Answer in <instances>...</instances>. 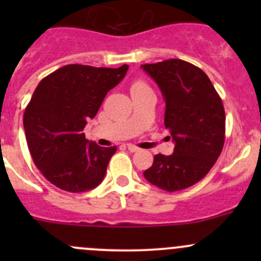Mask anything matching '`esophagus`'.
<instances>
[{"mask_svg": "<svg viewBox=\"0 0 261 261\" xmlns=\"http://www.w3.org/2000/svg\"><path fill=\"white\" fill-rule=\"evenodd\" d=\"M127 149H128V151H131V152H136L140 150L138 146L133 145V144H127Z\"/></svg>", "mask_w": 261, "mask_h": 261, "instance_id": "1", "label": "esophagus"}]
</instances>
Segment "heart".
I'll use <instances>...</instances> for the list:
<instances>
[{
	"label": "heart",
	"mask_w": 261,
	"mask_h": 261,
	"mask_svg": "<svg viewBox=\"0 0 261 261\" xmlns=\"http://www.w3.org/2000/svg\"><path fill=\"white\" fill-rule=\"evenodd\" d=\"M140 89H149V87H147L146 83L141 81L134 82L133 86H131V91H140Z\"/></svg>",
	"instance_id": "obj_1"
}]
</instances>
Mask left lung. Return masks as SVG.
<instances>
[{
	"mask_svg": "<svg viewBox=\"0 0 261 261\" xmlns=\"http://www.w3.org/2000/svg\"><path fill=\"white\" fill-rule=\"evenodd\" d=\"M165 101L164 125L174 143L172 155L158 154L144 172L168 192L198 183L211 170L225 144V110L206 73L180 59L143 64Z\"/></svg>",
	"mask_w": 261,
	"mask_h": 261,
	"instance_id": "left-lung-1",
	"label": "left lung"
}]
</instances>
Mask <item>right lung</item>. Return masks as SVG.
<instances>
[{
  "instance_id": "1",
  "label": "right lung",
  "mask_w": 261,
  "mask_h": 261,
  "mask_svg": "<svg viewBox=\"0 0 261 261\" xmlns=\"http://www.w3.org/2000/svg\"><path fill=\"white\" fill-rule=\"evenodd\" d=\"M127 69L126 64L115 69L69 64L38 84L25 109L23 128L34 163L55 187L78 193L103 180L117 149L89 143L83 128Z\"/></svg>"
}]
</instances>
